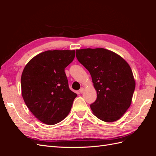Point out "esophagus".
Returning a JSON list of instances; mask_svg holds the SVG:
<instances>
[{"mask_svg":"<svg viewBox=\"0 0 156 156\" xmlns=\"http://www.w3.org/2000/svg\"><path fill=\"white\" fill-rule=\"evenodd\" d=\"M84 88H81V89L79 90V92L81 94H83L84 92Z\"/></svg>","mask_w":156,"mask_h":156,"instance_id":"esophagus-1","label":"esophagus"}]
</instances>
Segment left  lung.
Returning a JSON list of instances; mask_svg holds the SVG:
<instances>
[{"label":"left lung","instance_id":"8db88e82","mask_svg":"<svg viewBox=\"0 0 156 156\" xmlns=\"http://www.w3.org/2000/svg\"><path fill=\"white\" fill-rule=\"evenodd\" d=\"M76 56L90 73L97 92L96 100L90 105L93 114L106 122L120 119L131 105L135 88L128 63L104 48L77 49Z\"/></svg>","mask_w":156,"mask_h":156}]
</instances>
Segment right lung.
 <instances>
[{
    "label": "right lung",
    "mask_w": 156,
    "mask_h": 156,
    "mask_svg": "<svg viewBox=\"0 0 156 156\" xmlns=\"http://www.w3.org/2000/svg\"><path fill=\"white\" fill-rule=\"evenodd\" d=\"M75 50H49L27 64L21 79L27 107L40 121L54 125L63 120L77 94L69 88L64 69L75 58Z\"/></svg>",
    "instance_id": "add662e5"
}]
</instances>
